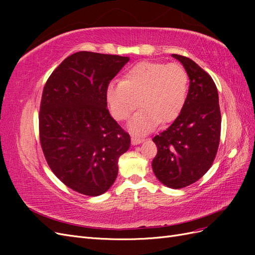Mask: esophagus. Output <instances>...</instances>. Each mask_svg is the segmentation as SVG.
<instances>
[{"instance_id":"1","label":"esophagus","mask_w":255,"mask_h":255,"mask_svg":"<svg viewBox=\"0 0 255 255\" xmlns=\"http://www.w3.org/2000/svg\"><path fill=\"white\" fill-rule=\"evenodd\" d=\"M130 140H132V144H133V145H137V144H139V143H141V142L144 141V139H142V138L135 137V136L130 137Z\"/></svg>"}]
</instances>
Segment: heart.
I'll return each mask as SVG.
<instances>
[{
    "label": "heart",
    "instance_id": "b5f03b06",
    "mask_svg": "<svg viewBox=\"0 0 255 255\" xmlns=\"http://www.w3.org/2000/svg\"><path fill=\"white\" fill-rule=\"evenodd\" d=\"M188 74L180 64L141 61L130 67L121 82L106 88V101L113 117L127 120L139 103L140 111L129 120L133 134L152 132L158 123L177 118L188 96Z\"/></svg>",
    "mask_w": 255,
    "mask_h": 255
}]
</instances>
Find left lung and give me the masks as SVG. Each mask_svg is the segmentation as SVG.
<instances>
[{
    "label": "left lung",
    "instance_id": "left-lung-1",
    "mask_svg": "<svg viewBox=\"0 0 255 255\" xmlns=\"http://www.w3.org/2000/svg\"><path fill=\"white\" fill-rule=\"evenodd\" d=\"M171 56L188 74V96L172 125L153 138L157 154L152 169L165 186L180 189L201 179L211 168L220 140L221 115L211 76L190 58Z\"/></svg>",
    "mask_w": 255,
    "mask_h": 255
}]
</instances>
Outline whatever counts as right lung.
I'll return each instance as SVG.
<instances>
[{
    "label": "right lung",
    "mask_w": 255,
    "mask_h": 255,
    "mask_svg": "<svg viewBox=\"0 0 255 255\" xmlns=\"http://www.w3.org/2000/svg\"><path fill=\"white\" fill-rule=\"evenodd\" d=\"M129 57L94 52L68 56L45 83L40 143L51 170L69 188L96 197L111 188L129 135L107 110L106 88Z\"/></svg>",
    "instance_id": "obj_1"
}]
</instances>
